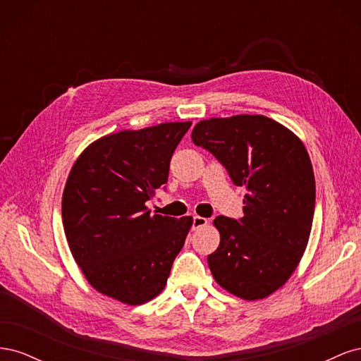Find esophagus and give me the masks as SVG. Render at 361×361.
<instances>
[{"instance_id":"1","label":"esophagus","mask_w":361,"mask_h":361,"mask_svg":"<svg viewBox=\"0 0 361 361\" xmlns=\"http://www.w3.org/2000/svg\"><path fill=\"white\" fill-rule=\"evenodd\" d=\"M207 224V220L204 216H199V215H195L194 218H192V228L195 231V228H200V227H204Z\"/></svg>"}]
</instances>
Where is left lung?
Instances as JSON below:
<instances>
[{"instance_id": "obj_1", "label": "left lung", "mask_w": 361, "mask_h": 361, "mask_svg": "<svg viewBox=\"0 0 361 361\" xmlns=\"http://www.w3.org/2000/svg\"><path fill=\"white\" fill-rule=\"evenodd\" d=\"M191 138L247 190L241 220H214L220 245L207 256L212 276L235 297L267 298L289 280L309 243L316 191L307 150L290 129L260 114L202 120Z\"/></svg>"}]
</instances>
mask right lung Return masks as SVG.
<instances>
[{
	"label": "right lung",
	"mask_w": 361,
	"mask_h": 361,
	"mask_svg": "<svg viewBox=\"0 0 361 361\" xmlns=\"http://www.w3.org/2000/svg\"><path fill=\"white\" fill-rule=\"evenodd\" d=\"M190 126L108 134L72 166L61 199L64 233L84 277L102 295L138 305L166 288L192 216L150 214L146 203L167 183L173 152Z\"/></svg>",
	"instance_id": "add662e5"
}]
</instances>
